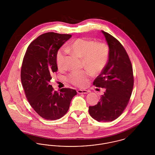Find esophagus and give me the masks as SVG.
I'll return each instance as SVG.
<instances>
[{
	"label": "esophagus",
	"mask_w": 155,
	"mask_h": 155,
	"mask_svg": "<svg viewBox=\"0 0 155 155\" xmlns=\"http://www.w3.org/2000/svg\"><path fill=\"white\" fill-rule=\"evenodd\" d=\"M77 92L80 94H88L89 92V91L88 90H81V89H79L77 91Z\"/></svg>",
	"instance_id": "34e87169"
}]
</instances>
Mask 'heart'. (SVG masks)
I'll use <instances>...</instances> for the list:
<instances>
[{
	"label": "heart",
	"mask_w": 155,
	"mask_h": 155,
	"mask_svg": "<svg viewBox=\"0 0 155 155\" xmlns=\"http://www.w3.org/2000/svg\"><path fill=\"white\" fill-rule=\"evenodd\" d=\"M66 49L82 59L83 66L93 74L102 72L108 61L109 48L104 42H95L91 39L77 38L71 41ZM64 58V49H59L56 56V65L59 69L63 67ZM89 71L84 70L72 72L68 76V80L75 86L84 87L87 85L91 75Z\"/></svg>",
	"instance_id": "1"
}]
</instances>
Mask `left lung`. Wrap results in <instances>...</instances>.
<instances>
[{"label":"left lung","instance_id":"obj_1","mask_svg":"<svg viewBox=\"0 0 155 155\" xmlns=\"http://www.w3.org/2000/svg\"><path fill=\"white\" fill-rule=\"evenodd\" d=\"M102 32L109 46V60L94 85L106 90L100 101L89 107V113L99 122H109L118 118L127 107L133 91L134 77L131 61L123 45L109 33Z\"/></svg>","mask_w":155,"mask_h":155}]
</instances>
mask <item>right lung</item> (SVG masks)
<instances>
[{
  "mask_svg": "<svg viewBox=\"0 0 155 155\" xmlns=\"http://www.w3.org/2000/svg\"><path fill=\"white\" fill-rule=\"evenodd\" d=\"M71 37L52 32L42 34L30 44L23 59L21 80L27 99L34 110L46 120L64 116L77 95L73 89L54 91L49 84L52 74L58 69L56 53Z\"/></svg>",
  "mask_w": 155,
  "mask_h": 155,
  "instance_id": "1",
  "label": "right lung"
}]
</instances>
